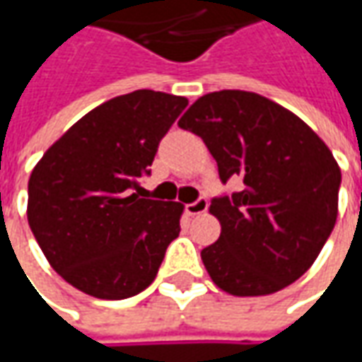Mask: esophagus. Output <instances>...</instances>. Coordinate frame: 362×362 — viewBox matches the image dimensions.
Masks as SVG:
<instances>
[{
    "instance_id": "1",
    "label": "esophagus",
    "mask_w": 362,
    "mask_h": 362,
    "mask_svg": "<svg viewBox=\"0 0 362 362\" xmlns=\"http://www.w3.org/2000/svg\"><path fill=\"white\" fill-rule=\"evenodd\" d=\"M207 207H209V203H207V199H197L195 203H189V205H185V211H187V216L195 217V216H202V214H205L207 211Z\"/></svg>"
}]
</instances>
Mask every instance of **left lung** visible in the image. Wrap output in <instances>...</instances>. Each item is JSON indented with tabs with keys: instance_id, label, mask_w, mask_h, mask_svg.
I'll list each match as a JSON object with an SVG mask.
<instances>
[{
	"instance_id": "obj_1",
	"label": "left lung",
	"mask_w": 362,
	"mask_h": 362,
	"mask_svg": "<svg viewBox=\"0 0 362 362\" xmlns=\"http://www.w3.org/2000/svg\"><path fill=\"white\" fill-rule=\"evenodd\" d=\"M179 127L202 136L223 183H243L209 205L221 223L219 240L202 250L214 284L268 296L296 282L339 216L341 167L327 143L288 108L245 90L205 94Z\"/></svg>"
}]
</instances>
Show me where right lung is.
Segmentation results:
<instances>
[{
  "instance_id": "right-lung-1",
  "label": "right lung",
  "mask_w": 362,
  "mask_h": 362,
  "mask_svg": "<svg viewBox=\"0 0 362 362\" xmlns=\"http://www.w3.org/2000/svg\"><path fill=\"white\" fill-rule=\"evenodd\" d=\"M187 105L185 96L155 90L110 98L37 160L28 223L49 266L80 292L122 300L155 280L181 231L183 205L143 199L139 179Z\"/></svg>"
}]
</instances>
